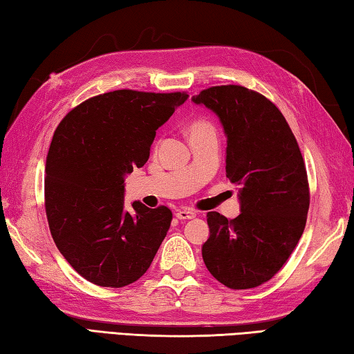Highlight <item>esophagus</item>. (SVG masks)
Here are the masks:
<instances>
[{"mask_svg": "<svg viewBox=\"0 0 354 354\" xmlns=\"http://www.w3.org/2000/svg\"><path fill=\"white\" fill-rule=\"evenodd\" d=\"M176 216L180 220H189V218H194L196 217V211H192V209H178L176 212Z\"/></svg>", "mask_w": 354, "mask_h": 354, "instance_id": "obj_1", "label": "esophagus"}]
</instances>
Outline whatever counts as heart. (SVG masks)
<instances>
[{"mask_svg":"<svg viewBox=\"0 0 354 354\" xmlns=\"http://www.w3.org/2000/svg\"><path fill=\"white\" fill-rule=\"evenodd\" d=\"M208 131H216L214 126H212V123L208 122V120H205V118H196L189 123L188 134H189V137H192V136L202 134V132H208ZM157 145H158V142L156 143V146Z\"/></svg>","mask_w":354,"mask_h":354,"instance_id":"1","label":"heart"}]
</instances>
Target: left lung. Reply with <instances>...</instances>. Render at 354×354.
<instances>
[{"label": "left lung", "instance_id": "obj_1", "mask_svg": "<svg viewBox=\"0 0 354 354\" xmlns=\"http://www.w3.org/2000/svg\"><path fill=\"white\" fill-rule=\"evenodd\" d=\"M194 103L214 111L228 137L226 177L240 186V214L208 212L206 268L231 290L268 282L305 230L310 186L297 140L265 95L239 84L212 86Z\"/></svg>", "mask_w": 354, "mask_h": 354}]
</instances>
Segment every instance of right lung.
Returning a JSON list of instances; mask_svg holds the SVG:
<instances>
[{
	"label": "right lung",
	"instance_id": "right-lung-1",
	"mask_svg": "<svg viewBox=\"0 0 354 354\" xmlns=\"http://www.w3.org/2000/svg\"><path fill=\"white\" fill-rule=\"evenodd\" d=\"M186 98V92H106L80 103L53 132L46 216L57 248L86 281L122 288L151 266L172 212L140 202L126 211L124 176L148 162L156 131Z\"/></svg>",
	"mask_w": 354,
	"mask_h": 354
}]
</instances>
